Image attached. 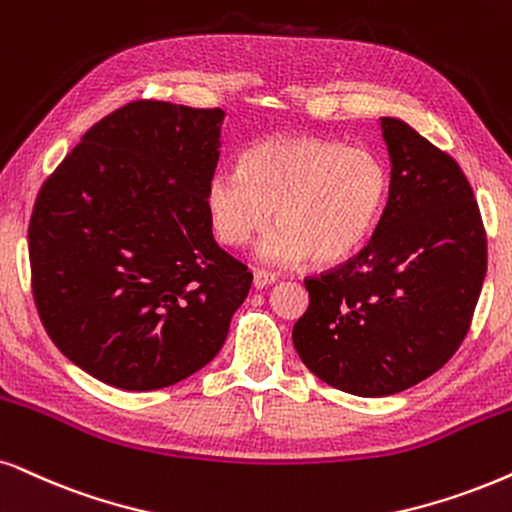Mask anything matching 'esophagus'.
Returning a JSON list of instances; mask_svg holds the SVG:
<instances>
[{"instance_id": "obj_1", "label": "esophagus", "mask_w": 512, "mask_h": 512, "mask_svg": "<svg viewBox=\"0 0 512 512\" xmlns=\"http://www.w3.org/2000/svg\"><path fill=\"white\" fill-rule=\"evenodd\" d=\"M274 281H276V274H271V271L260 269V271H255V276H252V286H255L257 290L271 286Z\"/></svg>"}]
</instances>
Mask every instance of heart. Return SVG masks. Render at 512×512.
I'll use <instances>...</instances> for the list:
<instances>
[{
  "label": "heart",
  "mask_w": 512,
  "mask_h": 512,
  "mask_svg": "<svg viewBox=\"0 0 512 512\" xmlns=\"http://www.w3.org/2000/svg\"><path fill=\"white\" fill-rule=\"evenodd\" d=\"M390 177L368 148L321 137H269L252 144L241 172L219 170L208 184V215L224 245L262 238L257 255L269 264L312 257L333 264L364 245L380 222Z\"/></svg>",
  "instance_id": "obj_1"
}]
</instances>
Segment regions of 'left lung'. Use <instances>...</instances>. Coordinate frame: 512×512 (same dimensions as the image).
<instances>
[{"label": "left lung", "instance_id": "obj_1", "mask_svg": "<svg viewBox=\"0 0 512 512\" xmlns=\"http://www.w3.org/2000/svg\"><path fill=\"white\" fill-rule=\"evenodd\" d=\"M380 127L392 160L380 222L357 255L304 278L293 328L304 366L357 397L406 390L454 357L487 274V231L456 160L406 122Z\"/></svg>", "mask_w": 512, "mask_h": 512}]
</instances>
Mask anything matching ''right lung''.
I'll return each instance as SVG.
<instances>
[{"label":"right lung","mask_w":512,"mask_h":512,"mask_svg":"<svg viewBox=\"0 0 512 512\" xmlns=\"http://www.w3.org/2000/svg\"><path fill=\"white\" fill-rule=\"evenodd\" d=\"M222 108L132 101L49 174L28 226L44 331L101 383L160 390L210 364L252 274L219 248L208 184Z\"/></svg>","instance_id":"right-lung-1"}]
</instances>
